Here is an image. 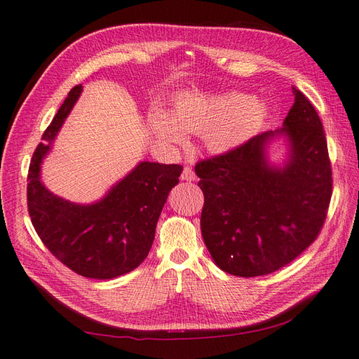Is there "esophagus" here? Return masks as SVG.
Segmentation results:
<instances>
[{
  "instance_id": "esophagus-1",
  "label": "esophagus",
  "mask_w": 359,
  "mask_h": 359,
  "mask_svg": "<svg viewBox=\"0 0 359 359\" xmlns=\"http://www.w3.org/2000/svg\"><path fill=\"white\" fill-rule=\"evenodd\" d=\"M181 180L182 181H194V180H196V173H194V170L190 166H186L182 169Z\"/></svg>"
}]
</instances>
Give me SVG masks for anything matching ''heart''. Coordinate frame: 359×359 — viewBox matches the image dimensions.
Returning a JSON list of instances; mask_svg holds the SVG:
<instances>
[{"instance_id":"b5f03b06","label":"heart","mask_w":359,"mask_h":359,"mask_svg":"<svg viewBox=\"0 0 359 359\" xmlns=\"http://www.w3.org/2000/svg\"><path fill=\"white\" fill-rule=\"evenodd\" d=\"M265 107L241 94L186 95L175 104V118L156 111L151 116L157 136L172 145L186 144L187 133L206 135L215 153L241 144L262 123Z\"/></svg>"}]
</instances>
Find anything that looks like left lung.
<instances>
[{
	"label": "left lung",
	"instance_id": "8db88e82",
	"mask_svg": "<svg viewBox=\"0 0 359 359\" xmlns=\"http://www.w3.org/2000/svg\"><path fill=\"white\" fill-rule=\"evenodd\" d=\"M293 95L280 130L194 166L205 198V245L217 266L232 276L257 277L286 266L314 243L327 219L332 196L327 136L307 97L295 88ZM283 133L291 158L283 168H271L264 145Z\"/></svg>",
	"mask_w": 359,
	"mask_h": 359
}]
</instances>
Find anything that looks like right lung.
I'll use <instances>...</instances> for the list:
<instances>
[{
    "mask_svg": "<svg viewBox=\"0 0 359 359\" xmlns=\"http://www.w3.org/2000/svg\"><path fill=\"white\" fill-rule=\"evenodd\" d=\"M81 91L82 85L70 90L32 154L28 214L41 243L61 264L82 277L107 280L130 273L148 256L163 205L180 182L182 166L142 161L93 205L53 196L40 181V165Z\"/></svg>",
    "mask_w": 359,
    "mask_h": 359,
    "instance_id": "1",
    "label": "right lung"
}]
</instances>
